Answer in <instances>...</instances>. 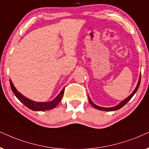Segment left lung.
Instances as JSON below:
<instances>
[{
	"mask_svg": "<svg viewBox=\"0 0 149 149\" xmlns=\"http://www.w3.org/2000/svg\"><path fill=\"white\" fill-rule=\"evenodd\" d=\"M140 81H141V75H140V78H139V80H138V82H137V86L134 89V91H133V93L131 94V95H129V97H127V98L124 100H122V102H120L118 104H117L116 106L115 107H100V106H97V105L95 104L94 103L92 102V100L90 98L89 96H88V101H89V103L91 104V106L94 107L95 109H98V110H101V111H116V110H118V109H121L122 107H124L125 105L127 104V103L129 102L130 100L131 99V97H132L133 95H134V94L136 93L137 89H138L139 86H140Z\"/></svg>",
	"mask_w": 149,
	"mask_h": 149,
	"instance_id": "8db88e82",
	"label": "left lung"
}]
</instances>
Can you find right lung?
Returning <instances> with one entry per match:
<instances>
[{
	"label": "right lung",
	"instance_id": "right-lung-1",
	"mask_svg": "<svg viewBox=\"0 0 149 149\" xmlns=\"http://www.w3.org/2000/svg\"><path fill=\"white\" fill-rule=\"evenodd\" d=\"M9 82H10L11 88H12L13 93L16 95L17 98L19 100L24 106H26L29 109H31V110L36 111H42L50 110V109L55 108L56 106H58V104H59L60 102L62 100V97H63L64 94V91H65V88H63V90L60 92V93L52 101L40 102H35L31 100L24 97L19 91H18V90L14 86L11 79H9Z\"/></svg>",
	"mask_w": 149,
	"mask_h": 149
}]
</instances>
